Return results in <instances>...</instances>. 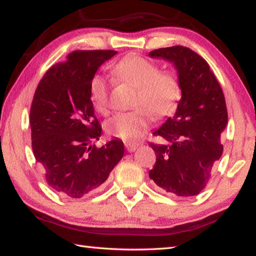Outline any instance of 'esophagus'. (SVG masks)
Returning a JSON list of instances; mask_svg holds the SVG:
<instances>
[{"label":"esophagus","mask_w":256,"mask_h":256,"mask_svg":"<svg viewBox=\"0 0 256 256\" xmlns=\"http://www.w3.org/2000/svg\"><path fill=\"white\" fill-rule=\"evenodd\" d=\"M125 148L128 151V152H133L138 148V144H125Z\"/></svg>","instance_id":"obj_1"}]
</instances>
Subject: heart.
Returning <instances> with one entry per match:
<instances>
[{
	"mask_svg": "<svg viewBox=\"0 0 256 256\" xmlns=\"http://www.w3.org/2000/svg\"><path fill=\"white\" fill-rule=\"evenodd\" d=\"M118 80L136 89L131 112H118L106 120L105 131L125 141H136L146 133L150 116L159 120L175 112L180 97V82L175 73L160 72L157 64L141 56H128L112 68ZM90 99L99 114L110 112V84L102 76L90 82Z\"/></svg>",
	"mask_w": 256,
	"mask_h": 256,
	"instance_id": "1",
	"label": "heart"
}]
</instances>
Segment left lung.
<instances>
[{"mask_svg":"<svg viewBox=\"0 0 256 256\" xmlns=\"http://www.w3.org/2000/svg\"><path fill=\"white\" fill-rule=\"evenodd\" d=\"M149 56L174 64L182 90L175 115L154 132L166 144H150L157 159L149 177L159 190L194 196L222 154L220 136L228 122L224 92L209 64L188 47L159 48Z\"/></svg>","mask_w":256,"mask_h":256,"instance_id":"1","label":"left lung"}]
</instances>
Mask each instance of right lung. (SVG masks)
Masks as SVG:
<instances>
[{
  "instance_id": "1",
  "label": "right lung",
  "mask_w": 256,
  "mask_h": 256,
  "mask_svg": "<svg viewBox=\"0 0 256 256\" xmlns=\"http://www.w3.org/2000/svg\"><path fill=\"white\" fill-rule=\"evenodd\" d=\"M116 50H76L47 71L30 108L34 156L60 196L80 198L100 190L124 154L118 138L102 148V126L90 99V82Z\"/></svg>"
}]
</instances>
